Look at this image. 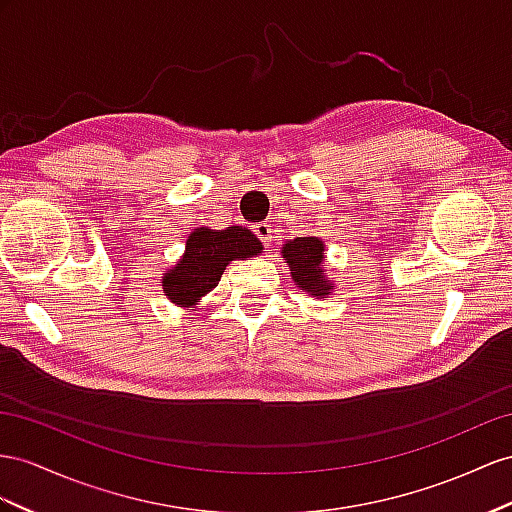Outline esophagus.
Instances as JSON below:
<instances>
[{
  "label": "esophagus",
  "instance_id": "34e87169",
  "mask_svg": "<svg viewBox=\"0 0 512 512\" xmlns=\"http://www.w3.org/2000/svg\"><path fill=\"white\" fill-rule=\"evenodd\" d=\"M255 235L257 238L264 242L266 246H270L272 244V240H274V229H272V225L270 222H259V225H255Z\"/></svg>",
  "mask_w": 512,
  "mask_h": 512
}]
</instances>
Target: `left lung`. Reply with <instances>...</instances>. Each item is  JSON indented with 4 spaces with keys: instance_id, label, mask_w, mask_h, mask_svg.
<instances>
[{
    "instance_id": "left-lung-1",
    "label": "left lung",
    "mask_w": 512,
    "mask_h": 512,
    "mask_svg": "<svg viewBox=\"0 0 512 512\" xmlns=\"http://www.w3.org/2000/svg\"><path fill=\"white\" fill-rule=\"evenodd\" d=\"M281 255L298 290L313 298H329L335 292V281L324 270V242L316 235L287 240L281 246Z\"/></svg>"
}]
</instances>
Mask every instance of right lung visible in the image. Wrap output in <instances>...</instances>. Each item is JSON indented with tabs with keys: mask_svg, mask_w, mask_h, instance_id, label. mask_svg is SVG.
Segmentation results:
<instances>
[{
	"mask_svg": "<svg viewBox=\"0 0 512 512\" xmlns=\"http://www.w3.org/2000/svg\"><path fill=\"white\" fill-rule=\"evenodd\" d=\"M259 253H264V244L248 227H196L188 235L186 251L164 272L162 292L173 305L194 309L218 285L231 261L251 259Z\"/></svg>",
	"mask_w": 512,
	"mask_h": 512,
	"instance_id": "right-lung-1",
	"label": "right lung"
}]
</instances>
